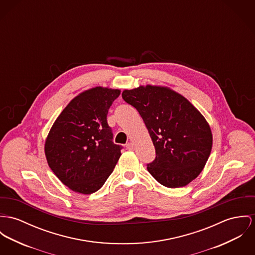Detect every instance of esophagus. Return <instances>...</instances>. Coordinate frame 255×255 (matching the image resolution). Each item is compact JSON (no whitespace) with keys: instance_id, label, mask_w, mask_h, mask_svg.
Returning a JSON list of instances; mask_svg holds the SVG:
<instances>
[{"instance_id":"1","label":"esophagus","mask_w":255,"mask_h":255,"mask_svg":"<svg viewBox=\"0 0 255 255\" xmlns=\"http://www.w3.org/2000/svg\"><path fill=\"white\" fill-rule=\"evenodd\" d=\"M126 147H127V149H133V147H134V145H133V143L132 142H128L127 144H126Z\"/></svg>"}]
</instances>
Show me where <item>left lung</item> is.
<instances>
[{
	"mask_svg": "<svg viewBox=\"0 0 255 255\" xmlns=\"http://www.w3.org/2000/svg\"><path fill=\"white\" fill-rule=\"evenodd\" d=\"M122 98L137 109L155 147L147 171L169 188L187 185L204 169L213 135L207 120L187 100L168 87L139 86Z\"/></svg>",
	"mask_w": 255,
	"mask_h": 255,
	"instance_id": "8db88e82",
	"label": "left lung"
}]
</instances>
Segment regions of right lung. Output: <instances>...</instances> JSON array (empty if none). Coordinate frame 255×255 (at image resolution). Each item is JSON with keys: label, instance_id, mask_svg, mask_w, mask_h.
<instances>
[{"label": "right lung", "instance_id": "right-lung-1", "mask_svg": "<svg viewBox=\"0 0 255 255\" xmlns=\"http://www.w3.org/2000/svg\"><path fill=\"white\" fill-rule=\"evenodd\" d=\"M120 90L97 86L80 93L63 110L44 144L48 166L70 189L91 194L104 185L121 155L107 121Z\"/></svg>", "mask_w": 255, "mask_h": 255}]
</instances>
